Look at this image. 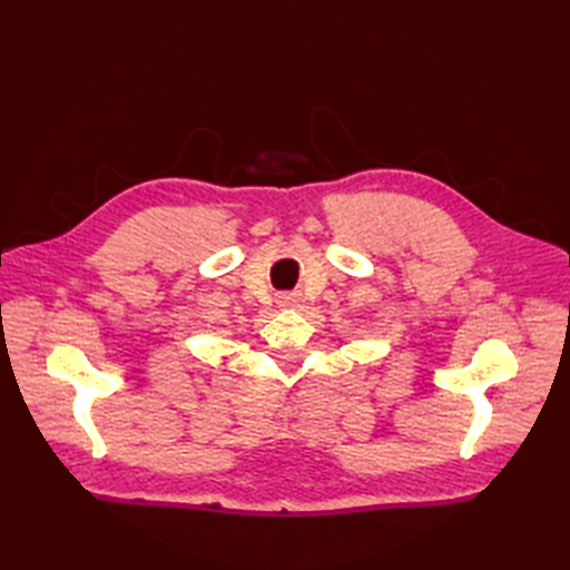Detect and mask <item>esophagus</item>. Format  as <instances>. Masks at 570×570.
<instances>
[{
    "instance_id": "obj_1",
    "label": "esophagus",
    "mask_w": 570,
    "mask_h": 570,
    "mask_svg": "<svg viewBox=\"0 0 570 570\" xmlns=\"http://www.w3.org/2000/svg\"><path fill=\"white\" fill-rule=\"evenodd\" d=\"M278 304L287 306V308L299 306L302 304V295H299V292H285V295H278Z\"/></svg>"
}]
</instances>
